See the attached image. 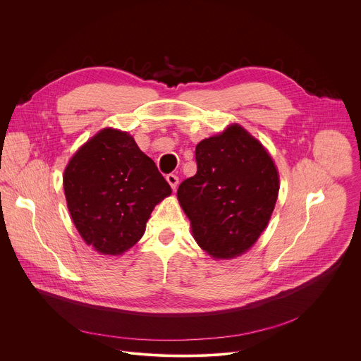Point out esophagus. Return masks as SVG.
Instances as JSON below:
<instances>
[{
    "label": "esophagus",
    "mask_w": 361,
    "mask_h": 361,
    "mask_svg": "<svg viewBox=\"0 0 361 361\" xmlns=\"http://www.w3.org/2000/svg\"><path fill=\"white\" fill-rule=\"evenodd\" d=\"M166 178H167L169 184L171 185V188H173V190H176V188H177V185H178V177H177L176 174H169Z\"/></svg>",
    "instance_id": "esophagus-1"
}]
</instances>
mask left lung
I'll return each mask as SVG.
<instances>
[{
    "label": "left lung",
    "mask_w": 361,
    "mask_h": 361,
    "mask_svg": "<svg viewBox=\"0 0 361 361\" xmlns=\"http://www.w3.org/2000/svg\"><path fill=\"white\" fill-rule=\"evenodd\" d=\"M197 173L178 201L198 245L216 259L247 251L266 228L279 195V174L264 147L240 126L200 141Z\"/></svg>",
    "instance_id": "left-lung-1"
}]
</instances>
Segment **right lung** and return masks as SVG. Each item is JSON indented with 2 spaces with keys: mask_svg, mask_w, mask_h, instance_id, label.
I'll use <instances>...</instances> for the list:
<instances>
[{
  "mask_svg": "<svg viewBox=\"0 0 361 361\" xmlns=\"http://www.w3.org/2000/svg\"><path fill=\"white\" fill-rule=\"evenodd\" d=\"M64 192L84 241L116 255L142 237L154 205L171 194V187L133 137L106 128L68 163Z\"/></svg>",
  "mask_w": 361,
  "mask_h": 361,
  "instance_id": "obj_1",
  "label": "right lung"
}]
</instances>
